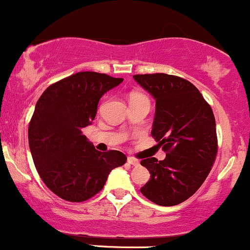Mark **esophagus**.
Instances as JSON below:
<instances>
[{
	"label": "esophagus",
	"mask_w": 250,
	"mask_h": 250,
	"mask_svg": "<svg viewBox=\"0 0 250 250\" xmlns=\"http://www.w3.org/2000/svg\"><path fill=\"white\" fill-rule=\"evenodd\" d=\"M127 163H128V164H131V165H134V167H137V165H139V161H138V159L133 158V157H128V158H127Z\"/></svg>",
	"instance_id": "esophagus-1"
}]
</instances>
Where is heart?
Returning a JSON list of instances; mask_svg holds the SVG:
<instances>
[{
	"instance_id": "1",
	"label": "heart",
	"mask_w": 250,
	"mask_h": 250,
	"mask_svg": "<svg viewBox=\"0 0 250 250\" xmlns=\"http://www.w3.org/2000/svg\"><path fill=\"white\" fill-rule=\"evenodd\" d=\"M138 97H144V95L139 94V93H134V94L131 95V99H132V98H138Z\"/></svg>"
}]
</instances>
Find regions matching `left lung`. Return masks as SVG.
<instances>
[{"instance_id":"left-lung-1","label":"left lung","mask_w":250,"mask_h":250,"mask_svg":"<svg viewBox=\"0 0 250 250\" xmlns=\"http://www.w3.org/2000/svg\"><path fill=\"white\" fill-rule=\"evenodd\" d=\"M133 79L155 98L152 134L167 152L163 161L143 159L151 178L140 192L163 207L177 206L200 189L217 153L211 107L190 81L175 75L137 74Z\"/></svg>"}]
</instances>
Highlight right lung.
Segmentation results:
<instances>
[{
	"label": "right lung",
	"instance_id": "right-lung-1",
	"mask_svg": "<svg viewBox=\"0 0 250 250\" xmlns=\"http://www.w3.org/2000/svg\"><path fill=\"white\" fill-rule=\"evenodd\" d=\"M97 72H79L50 85L38 100L28 128L33 161L47 188L68 202L97 195L114 167L125 164L120 151L99 152L83 134L100 98L123 83Z\"/></svg>",
	"mask_w": 250,
	"mask_h": 250
}]
</instances>
